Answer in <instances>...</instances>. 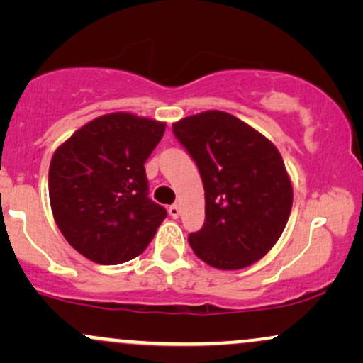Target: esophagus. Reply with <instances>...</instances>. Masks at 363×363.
<instances>
[{"label":"esophagus","instance_id":"obj_1","mask_svg":"<svg viewBox=\"0 0 363 363\" xmlns=\"http://www.w3.org/2000/svg\"><path fill=\"white\" fill-rule=\"evenodd\" d=\"M169 215L172 216V218H179V215H181V208H179V205H170Z\"/></svg>","mask_w":363,"mask_h":363}]
</instances>
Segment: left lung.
<instances>
[{
    "label": "left lung",
    "mask_w": 363,
    "mask_h": 363,
    "mask_svg": "<svg viewBox=\"0 0 363 363\" xmlns=\"http://www.w3.org/2000/svg\"><path fill=\"white\" fill-rule=\"evenodd\" d=\"M172 133L205 187V223L187 239L196 256L218 269L259 261L280 239L294 199L280 152L222 111L181 119Z\"/></svg>",
    "instance_id": "obj_1"
}]
</instances>
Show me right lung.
Here are the masks:
<instances>
[{
    "label": "right lung",
    "instance_id": "add662e5",
    "mask_svg": "<svg viewBox=\"0 0 363 363\" xmlns=\"http://www.w3.org/2000/svg\"><path fill=\"white\" fill-rule=\"evenodd\" d=\"M165 124L128 112L101 116L54 153L49 199L54 220L78 252L99 264L140 256L167 210L148 196L145 162Z\"/></svg>",
    "mask_w": 363,
    "mask_h": 363
}]
</instances>
